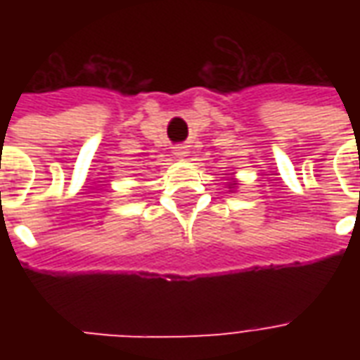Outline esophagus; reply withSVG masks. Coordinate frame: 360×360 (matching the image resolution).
<instances>
[{
  "label": "esophagus",
  "mask_w": 360,
  "mask_h": 360,
  "mask_svg": "<svg viewBox=\"0 0 360 360\" xmlns=\"http://www.w3.org/2000/svg\"><path fill=\"white\" fill-rule=\"evenodd\" d=\"M187 146H185V144H177V146H175V148H173V154H175V156L177 158H185L188 154L187 152Z\"/></svg>",
  "instance_id": "34e87169"
}]
</instances>
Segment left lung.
<instances>
[{"label":"left lung","mask_w":360,"mask_h":360,"mask_svg":"<svg viewBox=\"0 0 360 360\" xmlns=\"http://www.w3.org/2000/svg\"><path fill=\"white\" fill-rule=\"evenodd\" d=\"M231 185H237V183H231ZM229 188H231V187H229Z\"/></svg>","instance_id":"obj_1"}]
</instances>
